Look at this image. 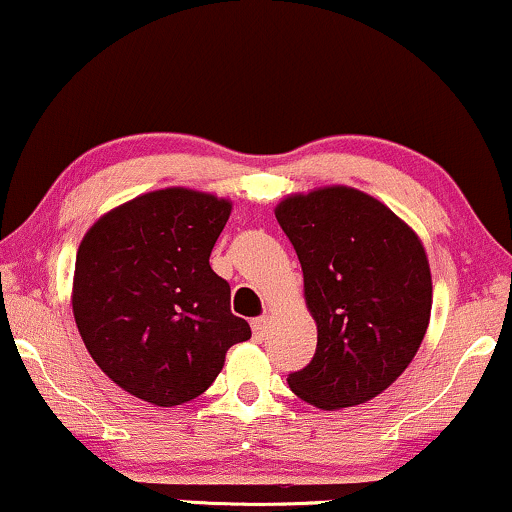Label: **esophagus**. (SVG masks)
Returning a JSON list of instances; mask_svg holds the SVG:
<instances>
[{
  "instance_id": "obj_1",
  "label": "esophagus",
  "mask_w": 512,
  "mask_h": 512,
  "mask_svg": "<svg viewBox=\"0 0 512 512\" xmlns=\"http://www.w3.org/2000/svg\"><path fill=\"white\" fill-rule=\"evenodd\" d=\"M251 330H254V339H258V342H263V337H266L268 332V318H254L251 320Z\"/></svg>"
}]
</instances>
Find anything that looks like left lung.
<instances>
[{
    "label": "left lung",
    "mask_w": 512,
    "mask_h": 512,
    "mask_svg": "<svg viewBox=\"0 0 512 512\" xmlns=\"http://www.w3.org/2000/svg\"><path fill=\"white\" fill-rule=\"evenodd\" d=\"M304 270L318 346L289 387L313 406L382 394L418 353L432 311L425 249L387 206L351 187L287 197L275 208Z\"/></svg>",
    "instance_id": "8db88e82"
}]
</instances>
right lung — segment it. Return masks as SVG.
I'll return each instance as SVG.
<instances>
[{
	"instance_id": "obj_1",
	"label": "right lung",
	"mask_w": 512,
	"mask_h": 512,
	"mask_svg": "<svg viewBox=\"0 0 512 512\" xmlns=\"http://www.w3.org/2000/svg\"><path fill=\"white\" fill-rule=\"evenodd\" d=\"M230 201L170 187L113 208L75 258L73 315L94 363L154 406L197 399L251 327L211 270Z\"/></svg>"
}]
</instances>
